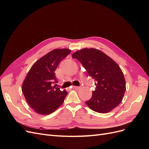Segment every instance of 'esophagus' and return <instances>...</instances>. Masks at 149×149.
<instances>
[{"instance_id": "1", "label": "esophagus", "mask_w": 149, "mask_h": 149, "mask_svg": "<svg viewBox=\"0 0 149 149\" xmlns=\"http://www.w3.org/2000/svg\"><path fill=\"white\" fill-rule=\"evenodd\" d=\"M73 88L76 89H79L81 88V87L80 86H73Z\"/></svg>"}]
</instances>
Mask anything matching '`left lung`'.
Segmentation results:
<instances>
[{"label": "left lung", "mask_w": 149, "mask_h": 149, "mask_svg": "<svg viewBox=\"0 0 149 149\" xmlns=\"http://www.w3.org/2000/svg\"><path fill=\"white\" fill-rule=\"evenodd\" d=\"M72 57L77 59L96 81V89L86 104L93 111L107 113L121 102L125 91V81L119 66L100 50L84 48Z\"/></svg>", "instance_id": "left-lung-1"}]
</instances>
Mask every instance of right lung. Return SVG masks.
I'll use <instances>...</instances> for the list:
<instances>
[{"label": "right lung", "mask_w": 149, "mask_h": 149, "mask_svg": "<svg viewBox=\"0 0 149 149\" xmlns=\"http://www.w3.org/2000/svg\"><path fill=\"white\" fill-rule=\"evenodd\" d=\"M70 53V49L66 48L53 49L36 61L29 71L22 91L26 102L37 113L51 114L64 102L68 93L53 86L58 83L55 71Z\"/></svg>", "instance_id": "right-lung-1"}]
</instances>
